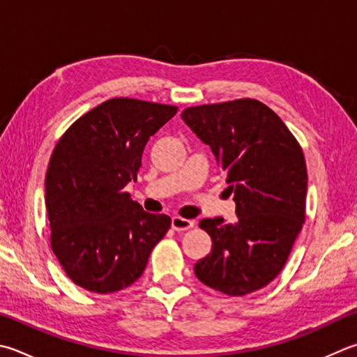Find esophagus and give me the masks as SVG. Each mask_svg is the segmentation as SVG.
Masks as SVG:
<instances>
[{
    "label": "esophagus",
    "mask_w": 357,
    "mask_h": 357,
    "mask_svg": "<svg viewBox=\"0 0 357 357\" xmlns=\"http://www.w3.org/2000/svg\"><path fill=\"white\" fill-rule=\"evenodd\" d=\"M193 225H195V222L193 220H187V218H183V217H173L172 218V228L174 231H187L193 228Z\"/></svg>",
    "instance_id": "1"
}]
</instances>
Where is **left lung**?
<instances>
[{
    "mask_svg": "<svg viewBox=\"0 0 357 357\" xmlns=\"http://www.w3.org/2000/svg\"><path fill=\"white\" fill-rule=\"evenodd\" d=\"M181 116L211 146L237 213L234 225L201 220L212 251L197 262L195 275L226 295L252 294L280 275L306 220L301 146L280 116L252 98L187 107Z\"/></svg>",
    "mask_w": 357,
    "mask_h": 357,
    "instance_id": "1",
    "label": "left lung"
}]
</instances>
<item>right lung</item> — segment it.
<instances>
[{
    "label": "right lung",
    "instance_id": "add662e5",
    "mask_svg": "<svg viewBox=\"0 0 357 357\" xmlns=\"http://www.w3.org/2000/svg\"><path fill=\"white\" fill-rule=\"evenodd\" d=\"M176 106L112 98L79 116L54 146L45 178L51 250L76 286L114 294L144 273L172 226L125 187L137 181L142 153Z\"/></svg>",
    "mask_w": 357,
    "mask_h": 357
}]
</instances>
